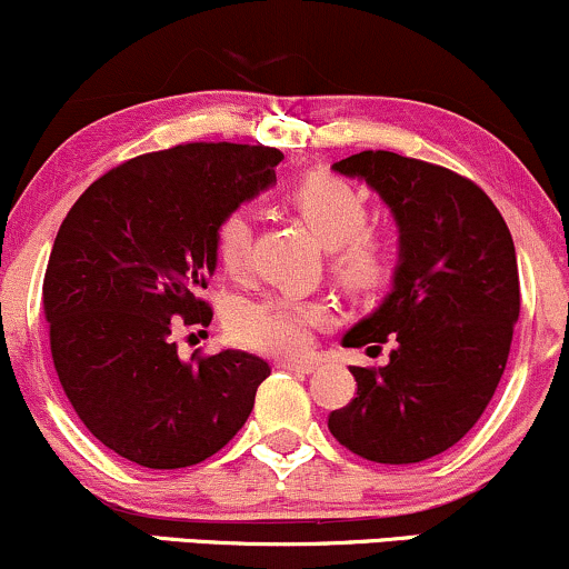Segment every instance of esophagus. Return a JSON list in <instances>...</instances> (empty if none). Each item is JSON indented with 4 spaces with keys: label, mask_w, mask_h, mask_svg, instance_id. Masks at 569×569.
<instances>
[{
    "label": "esophagus",
    "mask_w": 569,
    "mask_h": 569,
    "mask_svg": "<svg viewBox=\"0 0 569 569\" xmlns=\"http://www.w3.org/2000/svg\"><path fill=\"white\" fill-rule=\"evenodd\" d=\"M274 367H278V370L305 372V376H310V372L316 370L313 361H299V359H278V361H274Z\"/></svg>",
    "instance_id": "obj_1"
}]
</instances>
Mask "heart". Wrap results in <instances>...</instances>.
Instances as JSON below:
<instances>
[{
	"instance_id": "obj_1",
	"label": "heart",
	"mask_w": 569,
	"mask_h": 569,
	"mask_svg": "<svg viewBox=\"0 0 569 569\" xmlns=\"http://www.w3.org/2000/svg\"><path fill=\"white\" fill-rule=\"evenodd\" d=\"M286 202L305 218L318 240L332 248L337 274L353 289H372L389 274V240L367 229V199L348 180L313 172L286 189ZM216 259L221 270L242 278L251 267L253 216L246 208L229 210L218 221ZM332 310L321 302L291 297L242 299L227 316V332L240 348L264 356H305L313 346L316 329L329 323Z\"/></svg>"
}]
</instances>
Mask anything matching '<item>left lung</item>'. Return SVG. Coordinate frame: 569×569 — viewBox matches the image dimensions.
Segmentation results:
<instances>
[{
	"label": "left lung",
	"instance_id": "left-lung-1",
	"mask_svg": "<svg viewBox=\"0 0 569 569\" xmlns=\"http://www.w3.org/2000/svg\"><path fill=\"white\" fill-rule=\"evenodd\" d=\"M335 170L365 178L399 223L395 291L342 346L380 351L351 367L356 397L329 432L356 457L416 465L470 432L495 397L521 310L513 237L489 193L465 174L391 151H361Z\"/></svg>",
	"mask_w": 569,
	"mask_h": 569
}]
</instances>
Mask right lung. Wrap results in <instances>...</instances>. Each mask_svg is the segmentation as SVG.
I'll return each instance as SVG.
<instances>
[{"instance_id": "right-lung-1", "label": "right lung", "mask_w": 569, "mask_h": 569, "mask_svg": "<svg viewBox=\"0 0 569 569\" xmlns=\"http://www.w3.org/2000/svg\"><path fill=\"white\" fill-rule=\"evenodd\" d=\"M267 146L186 142L134 156L80 193L46 280L51 356L83 427L151 470L221 451L253 410L270 365L246 351L178 356V327H208L202 289L229 210L274 180Z\"/></svg>"}]
</instances>
